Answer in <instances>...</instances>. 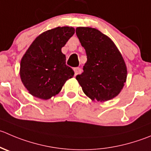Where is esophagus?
<instances>
[{
  "mask_svg": "<svg viewBox=\"0 0 151 151\" xmlns=\"http://www.w3.org/2000/svg\"><path fill=\"white\" fill-rule=\"evenodd\" d=\"M74 72H75V74L76 75H77V74H80L82 73V69L80 68H79V67H77V68H74Z\"/></svg>",
  "mask_w": 151,
  "mask_h": 151,
  "instance_id": "34e87169",
  "label": "esophagus"
}]
</instances>
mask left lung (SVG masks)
<instances>
[{
  "label": "left lung",
  "mask_w": 151,
  "mask_h": 151,
  "mask_svg": "<svg viewBox=\"0 0 151 151\" xmlns=\"http://www.w3.org/2000/svg\"><path fill=\"white\" fill-rule=\"evenodd\" d=\"M76 34L86 50L87 62L76 77L86 96L105 102L117 96L127 78L123 58L114 43L93 28L77 27Z\"/></svg>",
  "instance_id": "left-lung-1"
}]
</instances>
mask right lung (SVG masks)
Returning <instances> with one entry per match:
<instances>
[{
    "instance_id": "add662e5",
    "label": "right lung",
    "mask_w": 151,
    "mask_h": 151,
    "mask_svg": "<svg viewBox=\"0 0 151 151\" xmlns=\"http://www.w3.org/2000/svg\"><path fill=\"white\" fill-rule=\"evenodd\" d=\"M73 27L48 30L32 43L20 62L21 81L29 93L42 99L58 94L74 72L65 64L61 49L74 34Z\"/></svg>"
}]
</instances>
